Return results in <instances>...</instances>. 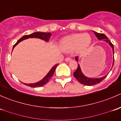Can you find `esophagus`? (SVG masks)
<instances>
[{
	"instance_id": "1",
	"label": "esophagus",
	"mask_w": 121,
	"mask_h": 121,
	"mask_svg": "<svg viewBox=\"0 0 121 121\" xmlns=\"http://www.w3.org/2000/svg\"><path fill=\"white\" fill-rule=\"evenodd\" d=\"M65 61L66 62H69V61H71V58H69V57H67V58H66L65 59Z\"/></svg>"
}]
</instances>
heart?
Masks as SVG:
<instances>
[{
	"instance_id": "heart-1",
	"label": "heart",
	"mask_w": 121,
	"mask_h": 121,
	"mask_svg": "<svg viewBox=\"0 0 121 121\" xmlns=\"http://www.w3.org/2000/svg\"><path fill=\"white\" fill-rule=\"evenodd\" d=\"M92 39L88 33H75L68 35L63 39L61 47L65 50L82 52L91 46Z\"/></svg>"
}]
</instances>
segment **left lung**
I'll return each instance as SVG.
<instances>
[{
  "instance_id": "1",
  "label": "left lung",
  "mask_w": 121,
  "mask_h": 121,
  "mask_svg": "<svg viewBox=\"0 0 121 121\" xmlns=\"http://www.w3.org/2000/svg\"><path fill=\"white\" fill-rule=\"evenodd\" d=\"M94 33L95 35L96 36V37L98 38V40H103L104 41H105L106 43H108L109 44V46L112 47V49L113 51V54H114V47H113V45L111 43V42L110 41V40H108V38L104 35V34L102 33H98L96 32V31H92ZM77 61H78V57L77 56L75 58ZM113 63H114V58L113 59V64H112V67L113 65ZM74 76L77 80L78 81V82H80V83L84 84L85 85H88V86H91V85H96V84L99 83L100 82L102 81L105 78H106L107 75H105V76L102 77L101 78H89L85 76V75L83 74V73L81 71V67H80V64H78V67L77 70L75 71L74 73Z\"/></svg>"
}]
</instances>
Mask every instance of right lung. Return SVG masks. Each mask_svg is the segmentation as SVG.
Returning <instances> with one entry per match:
<instances>
[{
    "label": "right lung",
    "mask_w": 121,
    "mask_h": 121,
    "mask_svg": "<svg viewBox=\"0 0 121 121\" xmlns=\"http://www.w3.org/2000/svg\"><path fill=\"white\" fill-rule=\"evenodd\" d=\"M52 36V33H44V32H35L33 33H31L29 35H26V36H23L22 37L20 38L17 41L16 43L13 46V50L14 49V48L20 42H21L23 40H26V39H29V38H37V39H41L43 40H44V41L48 42L50 40V39L51 38ZM13 51V50H12ZM58 64H56L55 65H54L53 67L52 68V69L49 71L48 73H47V75L43 78L41 80L39 81V82H36V83H30V84H26V83H23L24 85H26L27 86H30V87L33 88H36V87H40V86H42L43 85H45L46 84H47L48 82V81H49L51 79V78L53 77L54 73L55 71V69H56V67H57Z\"/></svg>",
    "instance_id": "add662e5"
}]
</instances>
